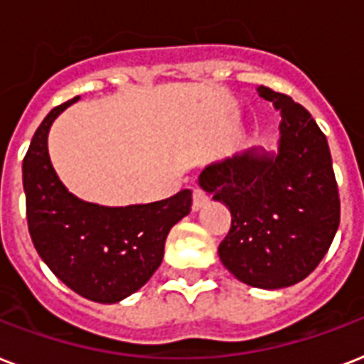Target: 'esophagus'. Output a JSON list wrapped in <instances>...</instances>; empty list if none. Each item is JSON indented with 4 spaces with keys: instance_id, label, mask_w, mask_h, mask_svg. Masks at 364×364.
<instances>
[{
    "instance_id": "1",
    "label": "esophagus",
    "mask_w": 364,
    "mask_h": 364,
    "mask_svg": "<svg viewBox=\"0 0 364 364\" xmlns=\"http://www.w3.org/2000/svg\"><path fill=\"white\" fill-rule=\"evenodd\" d=\"M205 202H208V194H205L202 188H194L193 191V210L194 211L200 210V208H202Z\"/></svg>"
}]
</instances>
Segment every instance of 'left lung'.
Returning <instances> with one entry per match:
<instances>
[{
  "mask_svg": "<svg viewBox=\"0 0 364 364\" xmlns=\"http://www.w3.org/2000/svg\"><path fill=\"white\" fill-rule=\"evenodd\" d=\"M282 111L279 153H245L200 173V187L227 205L230 230L219 257L240 282L282 289L321 262L340 225V194L321 128L291 96L259 87Z\"/></svg>",
  "mask_w": 364,
  "mask_h": 364,
  "instance_id": "obj_1",
  "label": "left lung"
}]
</instances>
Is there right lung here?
<instances>
[{
	"instance_id": "right-lung-1",
	"label": "right lung",
	"mask_w": 364,
	"mask_h": 364,
	"mask_svg": "<svg viewBox=\"0 0 364 364\" xmlns=\"http://www.w3.org/2000/svg\"><path fill=\"white\" fill-rule=\"evenodd\" d=\"M79 96L39 124L22 162L26 219L45 264L71 291L109 304L136 293L164 257L166 236L193 204L191 188L153 204L104 208L68 193L47 151L48 128Z\"/></svg>"
}]
</instances>
